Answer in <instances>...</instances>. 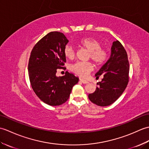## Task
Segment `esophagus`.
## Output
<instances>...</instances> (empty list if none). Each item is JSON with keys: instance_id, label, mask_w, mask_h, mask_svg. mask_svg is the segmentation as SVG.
<instances>
[{"instance_id": "esophagus-1", "label": "esophagus", "mask_w": 149, "mask_h": 149, "mask_svg": "<svg viewBox=\"0 0 149 149\" xmlns=\"http://www.w3.org/2000/svg\"><path fill=\"white\" fill-rule=\"evenodd\" d=\"M79 80H80V81L81 82V83H83V84H87V83H88V81L83 79H80Z\"/></svg>"}]
</instances>
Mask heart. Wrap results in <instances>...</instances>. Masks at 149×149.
I'll use <instances>...</instances> for the list:
<instances>
[{
  "label": "heart",
  "mask_w": 149,
  "mask_h": 149,
  "mask_svg": "<svg viewBox=\"0 0 149 149\" xmlns=\"http://www.w3.org/2000/svg\"><path fill=\"white\" fill-rule=\"evenodd\" d=\"M78 45L83 47L90 52L91 59L96 65H101L106 61L107 54L105 50L100 48V43L92 38H84L78 42ZM65 56L68 59L74 58L75 50L70 45L65 47ZM70 70L81 77H84L92 70L89 63L77 62L70 66Z\"/></svg>",
  "instance_id": "1"
}]
</instances>
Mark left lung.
I'll return each mask as SVG.
<instances>
[{
	"mask_svg": "<svg viewBox=\"0 0 149 149\" xmlns=\"http://www.w3.org/2000/svg\"><path fill=\"white\" fill-rule=\"evenodd\" d=\"M129 64L125 49L118 40L114 41L111 47L109 58L95 76L103 75L99 86L88 95L91 102L99 106H107L122 95L129 82Z\"/></svg>",
	"mask_w": 149,
	"mask_h": 149,
	"instance_id": "1",
	"label": "left lung"
}]
</instances>
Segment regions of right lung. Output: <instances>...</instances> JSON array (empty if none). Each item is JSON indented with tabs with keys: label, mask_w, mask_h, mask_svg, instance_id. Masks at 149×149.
<instances>
[{
	"label": "right lung",
	"mask_w": 149,
	"mask_h": 149,
	"mask_svg": "<svg viewBox=\"0 0 149 149\" xmlns=\"http://www.w3.org/2000/svg\"><path fill=\"white\" fill-rule=\"evenodd\" d=\"M68 42L62 33L50 32L36 44L31 54L28 71L31 86L39 99L50 106L66 102L79 81L68 72L64 76H56L57 69L63 68L66 61L64 49Z\"/></svg>",
	"instance_id": "add662e5"
}]
</instances>
